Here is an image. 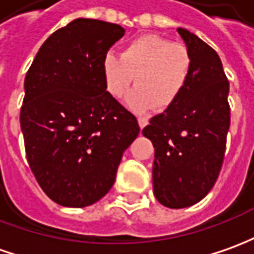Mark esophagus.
Listing matches in <instances>:
<instances>
[{"mask_svg":"<svg viewBox=\"0 0 254 254\" xmlns=\"http://www.w3.org/2000/svg\"><path fill=\"white\" fill-rule=\"evenodd\" d=\"M137 122H139V127L143 129V127H144L146 125H147V124H149V120H147L146 117H139V118H137Z\"/></svg>","mask_w":254,"mask_h":254,"instance_id":"obj_1","label":"esophagus"}]
</instances>
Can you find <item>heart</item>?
<instances>
[{"label": "heart", "instance_id": "heart-1", "mask_svg": "<svg viewBox=\"0 0 254 254\" xmlns=\"http://www.w3.org/2000/svg\"><path fill=\"white\" fill-rule=\"evenodd\" d=\"M190 69L192 55L185 44L157 34L137 36L124 46L121 55L108 53L103 58V76L111 96H125L134 82L127 104L136 111L153 107L165 110L174 104L185 89Z\"/></svg>", "mask_w": 254, "mask_h": 254}]
</instances>
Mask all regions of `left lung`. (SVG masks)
Listing matches in <instances>:
<instances>
[{
	"instance_id": "obj_1",
	"label": "left lung",
	"mask_w": 254,
	"mask_h": 254,
	"mask_svg": "<svg viewBox=\"0 0 254 254\" xmlns=\"http://www.w3.org/2000/svg\"><path fill=\"white\" fill-rule=\"evenodd\" d=\"M192 55L185 89L141 130L154 146L153 189L165 207L196 204L211 190L224 161L231 122L229 82L218 54L196 34L178 27Z\"/></svg>"
}]
</instances>
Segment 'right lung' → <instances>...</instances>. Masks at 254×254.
Wrapping results in <instances>:
<instances>
[{
    "instance_id": "right-lung-1",
    "label": "right lung",
    "mask_w": 254,
    "mask_h": 254,
    "mask_svg": "<svg viewBox=\"0 0 254 254\" xmlns=\"http://www.w3.org/2000/svg\"><path fill=\"white\" fill-rule=\"evenodd\" d=\"M124 34L115 23L75 19L44 41L26 73L20 127L27 163L61 206H90L105 196L140 132L103 76V58Z\"/></svg>"
}]
</instances>
